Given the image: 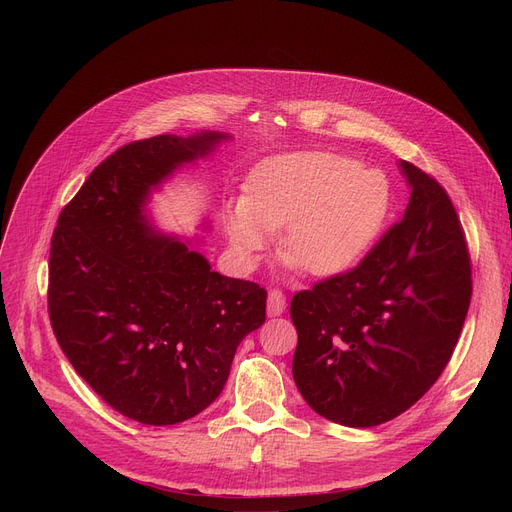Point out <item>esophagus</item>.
Returning <instances> with one entry per match:
<instances>
[{"mask_svg":"<svg viewBox=\"0 0 512 512\" xmlns=\"http://www.w3.org/2000/svg\"><path fill=\"white\" fill-rule=\"evenodd\" d=\"M286 311V297L280 290H270L267 294V315L278 317Z\"/></svg>","mask_w":512,"mask_h":512,"instance_id":"esophagus-1","label":"esophagus"}]
</instances>
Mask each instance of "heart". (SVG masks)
I'll use <instances>...</instances> for the list:
<instances>
[{"instance_id": "heart-1", "label": "heart", "mask_w": 512, "mask_h": 512, "mask_svg": "<svg viewBox=\"0 0 512 512\" xmlns=\"http://www.w3.org/2000/svg\"><path fill=\"white\" fill-rule=\"evenodd\" d=\"M392 207V188L380 170L357 159L303 151L263 161L247 180L245 197L224 207V230L236 257L255 265L282 232L288 267L315 278L346 274L378 242Z\"/></svg>"}]
</instances>
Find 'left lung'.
<instances>
[{
    "label": "left lung",
    "mask_w": 512,
    "mask_h": 512,
    "mask_svg": "<svg viewBox=\"0 0 512 512\" xmlns=\"http://www.w3.org/2000/svg\"><path fill=\"white\" fill-rule=\"evenodd\" d=\"M411 199L402 220L348 274L297 292L292 378L307 405L346 427L411 409L461 336L471 263L444 188L400 159Z\"/></svg>",
    "instance_id": "1"
}]
</instances>
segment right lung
I'll use <instances>...</instances> for the list:
<instances>
[{"mask_svg":"<svg viewBox=\"0 0 512 512\" xmlns=\"http://www.w3.org/2000/svg\"><path fill=\"white\" fill-rule=\"evenodd\" d=\"M230 139L201 130L120 147L62 209L51 238L47 303L58 344L107 405L145 425L207 409L238 344L265 321L259 284L213 272L149 211L161 184Z\"/></svg>","mask_w":512,"mask_h":512,"instance_id":"add662e5","label":"right lung"}]
</instances>
